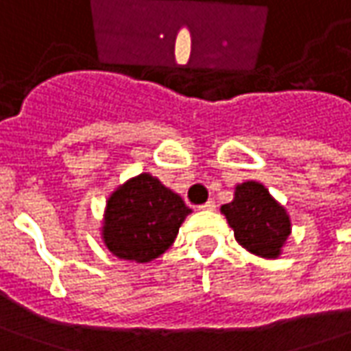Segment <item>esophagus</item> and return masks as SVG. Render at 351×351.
<instances>
[{
	"instance_id": "obj_1",
	"label": "esophagus",
	"mask_w": 351,
	"mask_h": 351,
	"mask_svg": "<svg viewBox=\"0 0 351 351\" xmlns=\"http://www.w3.org/2000/svg\"><path fill=\"white\" fill-rule=\"evenodd\" d=\"M199 208H201V210H216V203H214V201H206V203L201 204Z\"/></svg>"
}]
</instances>
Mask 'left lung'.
Listing matches in <instances>:
<instances>
[{"label":"left lung","instance_id":"8db88e82","mask_svg":"<svg viewBox=\"0 0 351 351\" xmlns=\"http://www.w3.org/2000/svg\"><path fill=\"white\" fill-rule=\"evenodd\" d=\"M224 214L239 245L263 258H278L291 234L286 208L258 181L236 185L234 201L222 204Z\"/></svg>","mask_w":351,"mask_h":351}]
</instances>
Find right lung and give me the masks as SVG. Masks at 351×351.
Returning <instances> with one entry per match:
<instances>
[{"instance_id":"right-lung-1","label":"right lung","mask_w":351,"mask_h":351,"mask_svg":"<svg viewBox=\"0 0 351 351\" xmlns=\"http://www.w3.org/2000/svg\"><path fill=\"white\" fill-rule=\"evenodd\" d=\"M189 213L178 193L150 173H138L108 197L102 241L117 258L150 263L173 243Z\"/></svg>"}]
</instances>
